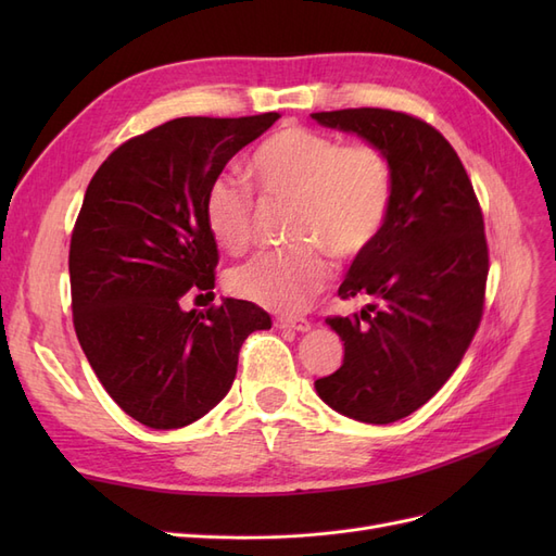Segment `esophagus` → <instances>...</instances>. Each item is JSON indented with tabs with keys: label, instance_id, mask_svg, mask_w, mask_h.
Here are the masks:
<instances>
[{
	"label": "esophagus",
	"instance_id": "34e87169",
	"mask_svg": "<svg viewBox=\"0 0 556 556\" xmlns=\"http://www.w3.org/2000/svg\"><path fill=\"white\" fill-rule=\"evenodd\" d=\"M276 327H280V329H294V331H308L311 329V319H306V317H288V315H282V317H276Z\"/></svg>",
	"mask_w": 556,
	"mask_h": 556
}]
</instances>
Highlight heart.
I'll list each match as a JSON object with an SVG mask.
<instances>
[{"instance_id": "b5f03b06", "label": "heart", "mask_w": 556, "mask_h": 556, "mask_svg": "<svg viewBox=\"0 0 556 556\" xmlns=\"http://www.w3.org/2000/svg\"><path fill=\"white\" fill-rule=\"evenodd\" d=\"M248 174L274 199L294 201L285 250H264L229 274L231 292L274 311H296L331 276L329 251L339 262L371 252L390 220L396 194L394 164L374 141L290 125L271 134L248 160ZM204 220L213 239L243 252L255 233V197L243 182L220 176L204 194Z\"/></svg>"}]
</instances>
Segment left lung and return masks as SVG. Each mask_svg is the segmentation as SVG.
I'll use <instances>...</instances> for the list:
<instances>
[{"label": "left lung", "instance_id": "obj_1", "mask_svg": "<svg viewBox=\"0 0 556 556\" xmlns=\"http://www.w3.org/2000/svg\"><path fill=\"white\" fill-rule=\"evenodd\" d=\"M311 117L378 143L394 164L390 220L339 288L341 299L371 304L327 317L345 355L339 371L315 380L333 410L390 425L441 390L480 327L490 274L482 208L459 155L422 117L390 109Z\"/></svg>", "mask_w": 556, "mask_h": 556}]
</instances>
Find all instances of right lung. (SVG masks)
<instances>
[{
    "mask_svg": "<svg viewBox=\"0 0 556 556\" xmlns=\"http://www.w3.org/2000/svg\"><path fill=\"white\" fill-rule=\"evenodd\" d=\"M278 117H176L117 146L88 185L70 245L74 329L111 399L150 429L215 408L243 341L271 327L250 301L182 304L215 288L206 188Z\"/></svg>",
    "mask_w": 556,
    "mask_h": 556,
    "instance_id": "add662e5",
    "label": "right lung"
}]
</instances>
